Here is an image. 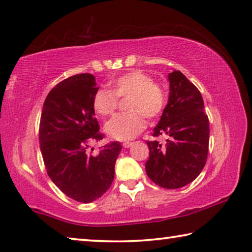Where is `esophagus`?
I'll list each match as a JSON object with an SVG mask.
<instances>
[{"instance_id": "1", "label": "esophagus", "mask_w": 252, "mask_h": 252, "mask_svg": "<svg viewBox=\"0 0 252 252\" xmlns=\"http://www.w3.org/2000/svg\"><path fill=\"white\" fill-rule=\"evenodd\" d=\"M132 144H133V142H131V141H126V142H123V144L122 146L125 147V148H130Z\"/></svg>"}]
</instances>
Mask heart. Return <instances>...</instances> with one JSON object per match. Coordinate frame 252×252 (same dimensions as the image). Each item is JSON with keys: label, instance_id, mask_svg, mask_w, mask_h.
<instances>
[{"label": "heart", "instance_id": "b5f03b06", "mask_svg": "<svg viewBox=\"0 0 252 252\" xmlns=\"http://www.w3.org/2000/svg\"><path fill=\"white\" fill-rule=\"evenodd\" d=\"M129 96V112L118 113L105 123L104 130L110 138L120 141L133 139L146 126V119L159 117L167 104V93L146 72L133 70L113 81L112 91L100 88L93 95L92 106L101 117L110 116L118 105V97Z\"/></svg>", "mask_w": 252, "mask_h": 252}]
</instances>
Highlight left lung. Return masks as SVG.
<instances>
[{
  "label": "left lung",
  "instance_id": "8db88e82",
  "mask_svg": "<svg viewBox=\"0 0 252 252\" xmlns=\"http://www.w3.org/2000/svg\"><path fill=\"white\" fill-rule=\"evenodd\" d=\"M170 92L153 136L165 135L167 143L148 141V177L161 188L178 189L202 171L209 150V119L200 91L180 71L168 75Z\"/></svg>",
  "mask_w": 252,
  "mask_h": 252
}]
</instances>
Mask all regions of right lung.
Masks as SVG:
<instances>
[{"mask_svg":"<svg viewBox=\"0 0 252 252\" xmlns=\"http://www.w3.org/2000/svg\"><path fill=\"white\" fill-rule=\"evenodd\" d=\"M94 75L82 73L58 83L44 101L40 120V149L51 180L67 197L89 203L103 195L114 179L121 151L114 141L87 155L92 140L103 139L92 106L97 90Z\"/></svg>","mask_w":252,"mask_h":252,"instance_id":"add662e5","label":"right lung"}]
</instances>
